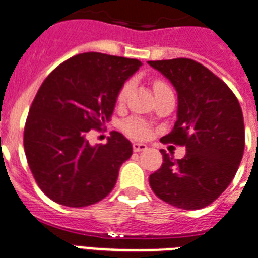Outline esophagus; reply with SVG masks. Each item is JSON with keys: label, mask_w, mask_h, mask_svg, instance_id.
I'll list each match as a JSON object with an SVG mask.
<instances>
[{"label": "esophagus", "mask_w": 258, "mask_h": 258, "mask_svg": "<svg viewBox=\"0 0 258 258\" xmlns=\"http://www.w3.org/2000/svg\"><path fill=\"white\" fill-rule=\"evenodd\" d=\"M133 149L135 153H139V151H145L147 150V145L145 143H138V142H134L133 143Z\"/></svg>", "instance_id": "obj_1"}]
</instances>
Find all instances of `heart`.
Segmentation results:
<instances>
[{
  "label": "heart",
  "mask_w": 258,
  "mask_h": 258,
  "mask_svg": "<svg viewBox=\"0 0 258 258\" xmlns=\"http://www.w3.org/2000/svg\"><path fill=\"white\" fill-rule=\"evenodd\" d=\"M166 84L161 81H155L154 82V90L161 89V88H165ZM130 89H131V84L127 82L124 85L121 86L120 90H119V93H117V103H123L127 96L130 93ZM123 130H124V133L127 135H130L131 138H137V139H143V138L149 137V134H150V130L147 127L142 120H139V119H131V120H127L123 124Z\"/></svg>",
  "instance_id": "b5f03b06"
}]
</instances>
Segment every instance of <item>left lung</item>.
I'll return each instance as SVG.
<instances>
[{
	"label": "left lung",
	"instance_id": "1",
	"mask_svg": "<svg viewBox=\"0 0 258 258\" xmlns=\"http://www.w3.org/2000/svg\"><path fill=\"white\" fill-rule=\"evenodd\" d=\"M177 92V121L162 142L185 146L181 160L161 150L164 162L150 174L161 200L182 210L211 204L230 185L245 149V125L238 100L207 68L192 59L149 60Z\"/></svg>",
	"mask_w": 258,
	"mask_h": 258
}]
</instances>
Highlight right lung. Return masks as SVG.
Returning <instances> with one entry per match:
<instances>
[{
    "label": "right lung",
    "instance_id": "right-lung-1",
    "mask_svg": "<svg viewBox=\"0 0 258 258\" xmlns=\"http://www.w3.org/2000/svg\"><path fill=\"white\" fill-rule=\"evenodd\" d=\"M142 66L138 59L85 52L50 73L37 90L24 128V150L39 188L66 207L103 200L133 145L113 131L92 146L86 134L109 120L117 93Z\"/></svg>",
    "mask_w": 258,
    "mask_h": 258
}]
</instances>
